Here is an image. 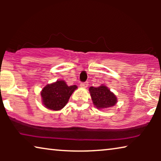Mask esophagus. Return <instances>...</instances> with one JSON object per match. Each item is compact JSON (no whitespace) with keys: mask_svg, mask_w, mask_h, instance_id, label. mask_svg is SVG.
Here are the masks:
<instances>
[{"mask_svg":"<svg viewBox=\"0 0 161 161\" xmlns=\"http://www.w3.org/2000/svg\"><path fill=\"white\" fill-rule=\"evenodd\" d=\"M80 86V87H82V88H86L88 86V82L81 83Z\"/></svg>","mask_w":161,"mask_h":161,"instance_id":"34e87169","label":"esophagus"}]
</instances>
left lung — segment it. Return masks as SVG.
Returning <instances> with one entry per match:
<instances>
[{
    "label": "left lung",
    "mask_w": 161,
    "mask_h": 161,
    "mask_svg": "<svg viewBox=\"0 0 161 161\" xmlns=\"http://www.w3.org/2000/svg\"><path fill=\"white\" fill-rule=\"evenodd\" d=\"M89 92L94 105L98 109L108 108L117 103L115 94L104 85L99 87H90Z\"/></svg>",
    "instance_id": "left-lung-1"
}]
</instances>
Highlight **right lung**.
<instances>
[{
	"label": "right lung",
	"mask_w": 161,
	"mask_h": 161,
	"mask_svg": "<svg viewBox=\"0 0 161 161\" xmlns=\"http://www.w3.org/2000/svg\"><path fill=\"white\" fill-rule=\"evenodd\" d=\"M77 88L76 85L68 86L64 80H57L51 84H47L41 92L43 105L47 108L53 111L62 109Z\"/></svg>",
	"instance_id": "right-lung-1"
}]
</instances>
